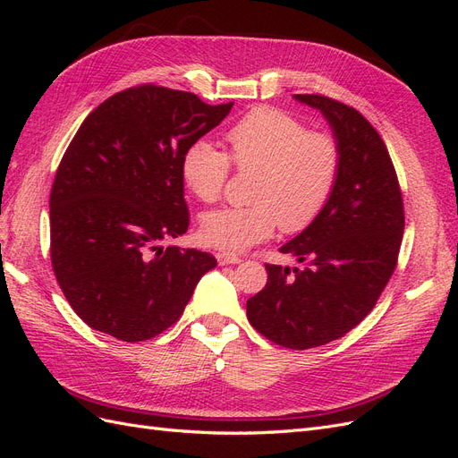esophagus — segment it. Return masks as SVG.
Masks as SVG:
<instances>
[{"label":"esophagus","mask_w":458,"mask_h":458,"mask_svg":"<svg viewBox=\"0 0 458 458\" xmlns=\"http://www.w3.org/2000/svg\"><path fill=\"white\" fill-rule=\"evenodd\" d=\"M217 263L219 266H234V263H241L242 259L239 256H233V254H225V252H219L216 254Z\"/></svg>","instance_id":"34e87169"}]
</instances>
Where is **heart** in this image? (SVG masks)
I'll use <instances>...</instances> for the list:
<instances>
[{"instance_id":"b5f03b06","label":"heart","mask_w":458,"mask_h":458,"mask_svg":"<svg viewBox=\"0 0 458 458\" xmlns=\"http://www.w3.org/2000/svg\"><path fill=\"white\" fill-rule=\"evenodd\" d=\"M225 140L231 159L204 140L191 143L182 157L183 183L202 202L221 197L231 160L239 170L258 172L252 204L202 216L199 233L206 246L239 254L271 237L276 225L300 233L321 216L340 175L342 152L335 135L308 130L281 108L259 106L234 122Z\"/></svg>"}]
</instances>
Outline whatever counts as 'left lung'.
Returning a JSON list of instances; mask_svg holds the SVG:
<instances>
[{"label": "left lung", "mask_w": 458, "mask_h": 458, "mask_svg": "<svg viewBox=\"0 0 458 458\" xmlns=\"http://www.w3.org/2000/svg\"><path fill=\"white\" fill-rule=\"evenodd\" d=\"M317 108L340 143L335 192L313 224L283 244L301 267L266 263V288L246 301L250 325L290 350L342 338L377 306L397 266L405 214L378 131L355 108L325 95H294Z\"/></svg>", "instance_id": "1"}]
</instances>
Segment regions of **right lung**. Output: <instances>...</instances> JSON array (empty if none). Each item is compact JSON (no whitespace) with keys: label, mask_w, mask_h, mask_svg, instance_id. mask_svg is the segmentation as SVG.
Returning a JSON list of instances; mask_svg holds the SVG:
<instances>
[{"label":"right lung","mask_w":458,"mask_h":458,"mask_svg":"<svg viewBox=\"0 0 458 458\" xmlns=\"http://www.w3.org/2000/svg\"><path fill=\"white\" fill-rule=\"evenodd\" d=\"M231 106L145 84L108 97L76 131L49 197L51 263L91 328L123 342L155 338L217 266L212 254L162 241L189 227L183 152Z\"/></svg>","instance_id":"obj_1"}]
</instances>
